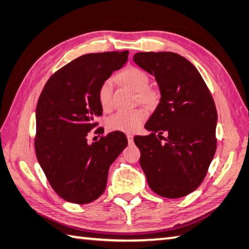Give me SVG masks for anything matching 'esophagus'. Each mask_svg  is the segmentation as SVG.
Instances as JSON below:
<instances>
[{"label":"esophagus","instance_id":"esophagus-1","mask_svg":"<svg viewBox=\"0 0 249 249\" xmlns=\"http://www.w3.org/2000/svg\"><path fill=\"white\" fill-rule=\"evenodd\" d=\"M126 137H127L128 143H133V142H134V136H133V135H130V134H128V135L126 136Z\"/></svg>","mask_w":249,"mask_h":249}]
</instances>
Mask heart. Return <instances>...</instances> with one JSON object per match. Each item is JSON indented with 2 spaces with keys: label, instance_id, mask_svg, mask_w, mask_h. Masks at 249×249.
Masks as SVG:
<instances>
[{
  "label": "heart",
  "instance_id": "heart-1",
  "mask_svg": "<svg viewBox=\"0 0 249 249\" xmlns=\"http://www.w3.org/2000/svg\"><path fill=\"white\" fill-rule=\"evenodd\" d=\"M118 80L137 93V98L140 103L153 105L157 100V93L150 88L149 77L146 72L138 67L129 66L118 75ZM98 102L104 111L112 108V82L106 80L98 89ZM145 120V112L142 109L122 110L111 115L107 121L108 129L123 133H135L138 130Z\"/></svg>",
  "mask_w": 249,
  "mask_h": 249
}]
</instances>
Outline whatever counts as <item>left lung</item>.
Masks as SVG:
<instances>
[{"mask_svg": "<svg viewBox=\"0 0 249 249\" xmlns=\"http://www.w3.org/2000/svg\"><path fill=\"white\" fill-rule=\"evenodd\" d=\"M134 62L155 77L160 100L136 136L140 166L153 192L184 197L199 187L216 151L217 112L208 87L192 63L174 52H138ZM166 132L165 144L158 139Z\"/></svg>", "mask_w": 249, "mask_h": 249, "instance_id": "obj_1", "label": "left lung"}]
</instances>
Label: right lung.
Listing matches in <instances>:
<instances>
[{"label":"right lung","mask_w":249,"mask_h":249,"mask_svg":"<svg viewBox=\"0 0 249 249\" xmlns=\"http://www.w3.org/2000/svg\"><path fill=\"white\" fill-rule=\"evenodd\" d=\"M128 51L89 53L68 63L47 81L36 107L35 151L47 178L61 198L86 204L105 192L108 172L127 145L121 131L88 142L103 114L98 89L127 62Z\"/></svg>","instance_id":"add662e5"}]
</instances>
